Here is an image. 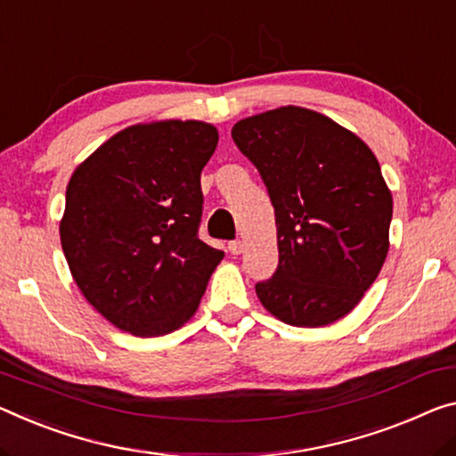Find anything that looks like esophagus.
Wrapping results in <instances>:
<instances>
[{
  "label": "esophagus",
  "instance_id": "esophagus-1",
  "mask_svg": "<svg viewBox=\"0 0 456 456\" xmlns=\"http://www.w3.org/2000/svg\"><path fill=\"white\" fill-rule=\"evenodd\" d=\"M242 248H244V247H242L240 240H230V242H228V250L232 252V255H240Z\"/></svg>",
  "mask_w": 456,
  "mask_h": 456
}]
</instances>
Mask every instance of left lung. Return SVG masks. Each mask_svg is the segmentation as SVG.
<instances>
[{
    "label": "left lung",
    "instance_id": "left-lung-1",
    "mask_svg": "<svg viewBox=\"0 0 456 456\" xmlns=\"http://www.w3.org/2000/svg\"><path fill=\"white\" fill-rule=\"evenodd\" d=\"M275 208L279 265L255 285L285 324L328 326L353 310L389 250L394 200L359 136L316 111L287 106L234 124Z\"/></svg>",
    "mask_w": 456,
    "mask_h": 456
}]
</instances>
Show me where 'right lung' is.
Here are the masks:
<instances>
[{
  "mask_svg": "<svg viewBox=\"0 0 456 456\" xmlns=\"http://www.w3.org/2000/svg\"><path fill=\"white\" fill-rule=\"evenodd\" d=\"M206 122L130 126L77 167L61 244L83 296L116 328L163 336L193 316L224 252L200 238Z\"/></svg>",
  "mask_w": 456,
  "mask_h": 456,
  "instance_id": "obj_1",
  "label": "right lung"
}]
</instances>
